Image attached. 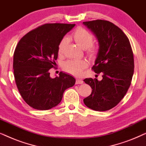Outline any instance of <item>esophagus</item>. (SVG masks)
<instances>
[{"label":"esophagus","instance_id":"obj_1","mask_svg":"<svg viewBox=\"0 0 146 146\" xmlns=\"http://www.w3.org/2000/svg\"><path fill=\"white\" fill-rule=\"evenodd\" d=\"M83 83L84 81L82 79H76V84H82Z\"/></svg>","mask_w":146,"mask_h":146}]
</instances>
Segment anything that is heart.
I'll return each mask as SVG.
<instances>
[{
	"mask_svg": "<svg viewBox=\"0 0 146 146\" xmlns=\"http://www.w3.org/2000/svg\"><path fill=\"white\" fill-rule=\"evenodd\" d=\"M72 37L78 45L82 48L84 49L87 55L90 58H94L96 57L98 52L97 46L92 44L94 37L90 33L83 28H78L74 31ZM66 44V38H64L59 43L58 52L60 55L62 54L64 48ZM88 66L87 62L84 60H68L64 64L63 68L66 72L75 76H80L82 74L84 69Z\"/></svg>",
	"mask_w": 146,
	"mask_h": 146,
	"instance_id": "b5f03b06",
	"label": "heart"
}]
</instances>
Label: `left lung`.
Instances as JSON below:
<instances>
[{
  "mask_svg": "<svg viewBox=\"0 0 146 146\" xmlns=\"http://www.w3.org/2000/svg\"><path fill=\"white\" fill-rule=\"evenodd\" d=\"M96 36L99 50L92 68L102 73V80L86 78L92 89L84 103L95 111H106L115 107L128 90L134 70L133 51L125 33L111 22L104 20L84 22Z\"/></svg>",
  "mask_w": 146,
  "mask_h": 146,
  "instance_id": "1",
  "label": "left lung"
}]
</instances>
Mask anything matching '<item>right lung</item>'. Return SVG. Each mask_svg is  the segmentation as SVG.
I'll return each mask as SVG.
<instances>
[{
  "label": "right lung",
  "mask_w": 146,
  "mask_h": 146,
  "mask_svg": "<svg viewBox=\"0 0 146 146\" xmlns=\"http://www.w3.org/2000/svg\"><path fill=\"white\" fill-rule=\"evenodd\" d=\"M74 24L48 23L25 35L18 43L13 56L17 88L25 102L34 109L47 110L56 106L63 94L75 84L72 76L60 72L52 78L50 69L58 58V48L64 36Z\"/></svg>",
  "instance_id": "obj_1"
}]
</instances>
